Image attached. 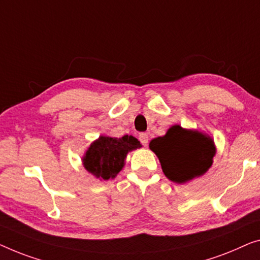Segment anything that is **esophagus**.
Instances as JSON below:
<instances>
[{
  "mask_svg": "<svg viewBox=\"0 0 260 260\" xmlns=\"http://www.w3.org/2000/svg\"><path fill=\"white\" fill-rule=\"evenodd\" d=\"M139 140H140L142 146L146 147L147 145H148V135H147L146 133H140L139 134Z\"/></svg>",
  "mask_w": 260,
  "mask_h": 260,
  "instance_id": "obj_1",
  "label": "esophagus"
}]
</instances>
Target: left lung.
Instances as JSON below:
<instances>
[{
    "instance_id": "left-lung-1",
    "label": "left lung",
    "mask_w": 260,
    "mask_h": 260,
    "mask_svg": "<svg viewBox=\"0 0 260 260\" xmlns=\"http://www.w3.org/2000/svg\"><path fill=\"white\" fill-rule=\"evenodd\" d=\"M149 148L157 155L165 175L176 183L203 175L211 167L216 153L210 138L179 125L170 127L165 137L150 141Z\"/></svg>"
}]
</instances>
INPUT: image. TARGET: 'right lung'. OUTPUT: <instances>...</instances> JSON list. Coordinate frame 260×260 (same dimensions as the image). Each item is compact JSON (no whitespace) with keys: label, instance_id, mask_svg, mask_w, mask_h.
I'll return each mask as SVG.
<instances>
[{"label":"right lung","instance_id":"obj_1","mask_svg":"<svg viewBox=\"0 0 260 260\" xmlns=\"http://www.w3.org/2000/svg\"><path fill=\"white\" fill-rule=\"evenodd\" d=\"M139 147H141L140 142L132 135L119 139L100 137L85 154L84 167L98 179H113L125 165L127 153Z\"/></svg>","mask_w":260,"mask_h":260}]
</instances>
